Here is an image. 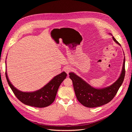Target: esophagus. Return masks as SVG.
I'll list each match as a JSON object with an SVG mask.
<instances>
[{
	"instance_id": "34e87169",
	"label": "esophagus",
	"mask_w": 132,
	"mask_h": 132,
	"mask_svg": "<svg viewBox=\"0 0 132 132\" xmlns=\"http://www.w3.org/2000/svg\"><path fill=\"white\" fill-rule=\"evenodd\" d=\"M64 70L68 74L69 72L71 70V68L69 66H66L65 68H64Z\"/></svg>"
}]
</instances>
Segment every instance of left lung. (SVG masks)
<instances>
[{
	"label": "left lung",
	"mask_w": 132,
	"mask_h": 132,
	"mask_svg": "<svg viewBox=\"0 0 132 132\" xmlns=\"http://www.w3.org/2000/svg\"><path fill=\"white\" fill-rule=\"evenodd\" d=\"M109 34L112 36V34ZM112 39L121 46L114 36H112ZM125 73L124 58L120 77L113 84L106 87L94 88L74 72H70L69 75V78L72 81L75 95L78 101L85 106L95 108L104 105L113 99L123 82Z\"/></svg>",
	"instance_id": "1"
}]
</instances>
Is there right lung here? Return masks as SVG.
Listing matches in <instances>:
<instances>
[{
  "label": "right lung",
  "mask_w": 132,
  "mask_h": 132,
  "mask_svg": "<svg viewBox=\"0 0 132 132\" xmlns=\"http://www.w3.org/2000/svg\"><path fill=\"white\" fill-rule=\"evenodd\" d=\"M66 76L67 73L63 71L56 75L39 90L32 92H23L13 86L8 77L7 69L6 71L7 82L16 97L23 103L36 108L47 106L54 101L59 88Z\"/></svg>",
  "instance_id": "right-lung-1"
}]
</instances>
